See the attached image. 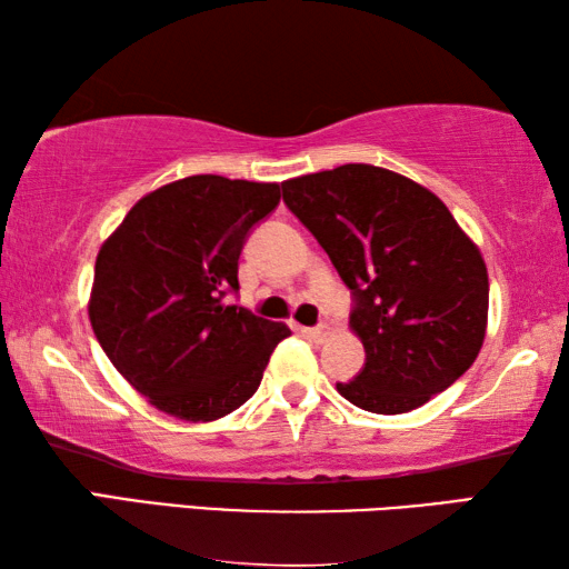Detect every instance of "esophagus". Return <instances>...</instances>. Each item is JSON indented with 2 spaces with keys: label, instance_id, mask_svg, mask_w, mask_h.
Masks as SVG:
<instances>
[{
  "label": "esophagus",
  "instance_id": "esophagus-1",
  "mask_svg": "<svg viewBox=\"0 0 569 569\" xmlns=\"http://www.w3.org/2000/svg\"><path fill=\"white\" fill-rule=\"evenodd\" d=\"M301 331L308 341H313V343H321V341H326V336L331 333V329L326 323H321V326H311V329H306V326H301Z\"/></svg>",
  "mask_w": 569,
  "mask_h": 569
}]
</instances>
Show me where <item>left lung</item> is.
<instances>
[{"mask_svg":"<svg viewBox=\"0 0 569 569\" xmlns=\"http://www.w3.org/2000/svg\"><path fill=\"white\" fill-rule=\"evenodd\" d=\"M283 203L353 296L366 351L343 399L407 413L449 389L481 349L489 278L479 248L419 182L363 162L281 182Z\"/></svg>","mask_w":569,"mask_h":569,"instance_id":"obj_1","label":"left lung"}]
</instances>
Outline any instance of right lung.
Masks as SVG:
<instances>
[{
    "label": "right lung",
    "mask_w": 569,
    "mask_h": 569,
    "mask_svg": "<svg viewBox=\"0 0 569 569\" xmlns=\"http://www.w3.org/2000/svg\"><path fill=\"white\" fill-rule=\"evenodd\" d=\"M278 182L190 176L148 192L104 240L90 296L102 351L152 407L213 421L253 397L283 323L240 306L238 258Z\"/></svg>",
    "instance_id": "right-lung-1"
}]
</instances>
